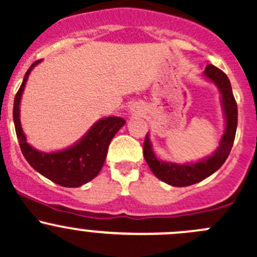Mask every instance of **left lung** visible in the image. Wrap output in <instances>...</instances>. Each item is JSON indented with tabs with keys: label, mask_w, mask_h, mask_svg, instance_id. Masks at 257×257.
Wrapping results in <instances>:
<instances>
[{
	"label": "left lung",
	"mask_w": 257,
	"mask_h": 257,
	"mask_svg": "<svg viewBox=\"0 0 257 257\" xmlns=\"http://www.w3.org/2000/svg\"><path fill=\"white\" fill-rule=\"evenodd\" d=\"M201 77L214 83L220 92L222 114H224V133L220 138L219 147L211 155L203 158L198 162L174 163L159 159L153 149L149 133L145 137L143 154L148 167L158 179L172 186H188L204 180L221 168L227 159L234 144L237 126V105L232 94L231 84L226 74L212 64H208Z\"/></svg>",
	"instance_id": "8db88e82"
}]
</instances>
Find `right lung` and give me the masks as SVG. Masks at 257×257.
<instances>
[{
  "instance_id": "add662e5",
  "label": "right lung",
  "mask_w": 257,
  "mask_h": 257,
  "mask_svg": "<svg viewBox=\"0 0 257 257\" xmlns=\"http://www.w3.org/2000/svg\"><path fill=\"white\" fill-rule=\"evenodd\" d=\"M42 61H37L25 74L14 103V121L23 157L28 164L53 183L66 188H78L94 179L102 170L108 147L116 132L125 124L120 116H104L95 121L87 133L64 149L41 152L27 142L21 124V99L32 69Z\"/></svg>"
}]
</instances>
